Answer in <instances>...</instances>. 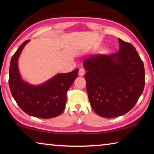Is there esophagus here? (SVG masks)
Returning <instances> with one entry per match:
<instances>
[{"label":"esophagus","mask_w":154,"mask_h":154,"mask_svg":"<svg viewBox=\"0 0 154 154\" xmlns=\"http://www.w3.org/2000/svg\"><path fill=\"white\" fill-rule=\"evenodd\" d=\"M85 75V71L83 69H79V76H83Z\"/></svg>","instance_id":"1"}]
</instances>
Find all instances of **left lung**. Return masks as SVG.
<instances>
[{"label":"left lung","mask_w":154,"mask_h":154,"mask_svg":"<svg viewBox=\"0 0 154 154\" xmlns=\"http://www.w3.org/2000/svg\"><path fill=\"white\" fill-rule=\"evenodd\" d=\"M119 51L92 56L83 66L90 105L106 118L126 114L134 107L145 86L144 64L134 47L118 38Z\"/></svg>","instance_id":"1"}]
</instances>
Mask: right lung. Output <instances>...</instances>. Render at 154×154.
I'll use <instances>...</instances> for the list:
<instances>
[{"label":"right lung","instance_id":"right-lung-1","mask_svg":"<svg viewBox=\"0 0 154 154\" xmlns=\"http://www.w3.org/2000/svg\"><path fill=\"white\" fill-rule=\"evenodd\" d=\"M29 41H24L11 58L9 72L10 90L18 106L26 113L43 119L56 118L64 110L66 92L77 78L79 69L57 74L41 85L25 82L21 77L18 59Z\"/></svg>","mask_w":154,"mask_h":154}]
</instances>
